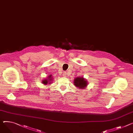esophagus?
Masks as SVG:
<instances>
[{"mask_svg":"<svg viewBox=\"0 0 133 133\" xmlns=\"http://www.w3.org/2000/svg\"><path fill=\"white\" fill-rule=\"evenodd\" d=\"M66 76H67V73H66V72H64V73H63V76L66 77Z\"/></svg>","mask_w":133,"mask_h":133,"instance_id":"1","label":"esophagus"}]
</instances>
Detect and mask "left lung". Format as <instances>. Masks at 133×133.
<instances>
[{
  "label": "left lung",
  "mask_w": 133,
  "mask_h": 133,
  "mask_svg": "<svg viewBox=\"0 0 133 133\" xmlns=\"http://www.w3.org/2000/svg\"><path fill=\"white\" fill-rule=\"evenodd\" d=\"M74 85L79 89H85L88 83V81L83 77H76L74 78L73 81Z\"/></svg>",
  "instance_id": "obj_1"
}]
</instances>
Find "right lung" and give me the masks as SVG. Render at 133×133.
<instances>
[{"label":"right lung","instance_id":"add662e5","mask_svg":"<svg viewBox=\"0 0 133 133\" xmlns=\"http://www.w3.org/2000/svg\"><path fill=\"white\" fill-rule=\"evenodd\" d=\"M54 81V78L52 77V75H50L48 76V78L43 79L42 81V83L44 85H47V84H50L52 83V81Z\"/></svg>","mask_w":133,"mask_h":133}]
</instances>
